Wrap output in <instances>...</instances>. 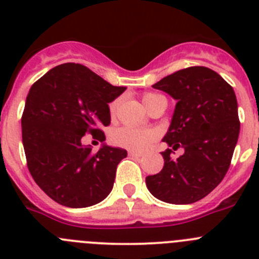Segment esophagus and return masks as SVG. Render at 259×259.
<instances>
[{"label": "esophagus", "instance_id": "esophagus-1", "mask_svg": "<svg viewBox=\"0 0 259 259\" xmlns=\"http://www.w3.org/2000/svg\"><path fill=\"white\" fill-rule=\"evenodd\" d=\"M128 154L131 155V157H134V158H141V157H143V154H140V153H136V152H130Z\"/></svg>", "mask_w": 259, "mask_h": 259}]
</instances>
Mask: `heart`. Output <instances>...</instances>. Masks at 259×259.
<instances>
[{
	"label": "heart",
	"mask_w": 259,
	"mask_h": 259,
	"mask_svg": "<svg viewBox=\"0 0 259 259\" xmlns=\"http://www.w3.org/2000/svg\"><path fill=\"white\" fill-rule=\"evenodd\" d=\"M159 97L154 93H145L143 96V102L148 109L152 101ZM119 105V100H114L110 104V113H115L116 107ZM157 139V134L152 130H140V128L134 127H120L116 128L111 134V141L115 145L124 148V149L132 150V152H145Z\"/></svg>",
	"instance_id": "1"
}]
</instances>
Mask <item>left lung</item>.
Here are the masks:
<instances>
[{"label": "left lung", "instance_id": "obj_1", "mask_svg": "<svg viewBox=\"0 0 259 259\" xmlns=\"http://www.w3.org/2000/svg\"><path fill=\"white\" fill-rule=\"evenodd\" d=\"M153 88L176 100L163 141L184 149L174 161L162 152L161 172L146 176L150 193L163 202L187 205L200 201L223 180L230 168L240 132L233 88L215 71L202 66L163 77Z\"/></svg>", "mask_w": 259, "mask_h": 259}]
</instances>
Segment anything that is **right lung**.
Listing matches in <instances>:
<instances>
[{
    "label": "right lung",
    "instance_id": "obj_1",
    "mask_svg": "<svg viewBox=\"0 0 259 259\" xmlns=\"http://www.w3.org/2000/svg\"><path fill=\"white\" fill-rule=\"evenodd\" d=\"M79 63L52 68L29 89L22 115L27 166L36 184L67 207H88L109 196L127 152L106 144L97 153L81 145L91 134L105 141L109 104L125 91Z\"/></svg>",
    "mask_w": 259,
    "mask_h": 259
}]
</instances>
